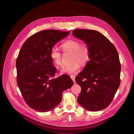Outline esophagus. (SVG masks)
<instances>
[{
    "mask_svg": "<svg viewBox=\"0 0 134 134\" xmlns=\"http://www.w3.org/2000/svg\"><path fill=\"white\" fill-rule=\"evenodd\" d=\"M71 79H72V80L74 82L75 81V76H74V75H71Z\"/></svg>",
    "mask_w": 134,
    "mask_h": 134,
    "instance_id": "esophagus-1",
    "label": "esophagus"
}]
</instances>
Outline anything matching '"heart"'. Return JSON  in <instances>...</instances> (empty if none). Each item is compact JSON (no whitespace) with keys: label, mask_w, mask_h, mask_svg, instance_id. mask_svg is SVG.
Returning <instances> with one entry per match:
<instances>
[{"label":"heart","mask_w":134,"mask_h":134,"mask_svg":"<svg viewBox=\"0 0 134 134\" xmlns=\"http://www.w3.org/2000/svg\"><path fill=\"white\" fill-rule=\"evenodd\" d=\"M64 51L73 52L72 61L71 65L63 66L61 69V74H74L80 70V64L86 65L90 59V52L88 46L85 43L80 44L79 41L68 40L61 45ZM50 57L54 64L60 66L62 63V54L56 47H53L50 52Z\"/></svg>","instance_id":"b5f03b06"}]
</instances>
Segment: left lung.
Returning a JSON list of instances; mask_svg holds the SVG:
<instances>
[{"label": "left lung", "instance_id": "8db88e82", "mask_svg": "<svg viewBox=\"0 0 134 134\" xmlns=\"http://www.w3.org/2000/svg\"><path fill=\"white\" fill-rule=\"evenodd\" d=\"M73 35L85 42L90 60L75 78L81 88L78 98L80 105L90 111L107 108L120 85L121 66L115 46L96 30L77 29Z\"/></svg>", "mask_w": 134, "mask_h": 134}]
</instances>
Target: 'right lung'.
Returning a JSON list of instances; mask_svg holds the SVG:
<instances>
[{"mask_svg": "<svg viewBox=\"0 0 134 134\" xmlns=\"http://www.w3.org/2000/svg\"><path fill=\"white\" fill-rule=\"evenodd\" d=\"M69 31L46 30L32 35L23 44L17 58V82L26 104L46 112L61 102L62 92L73 81L66 75L53 78L56 71L50 52L54 46Z\"/></svg>", "mask_w": 134, "mask_h": 134, "instance_id": "add662e5", "label": "right lung"}]
</instances>
